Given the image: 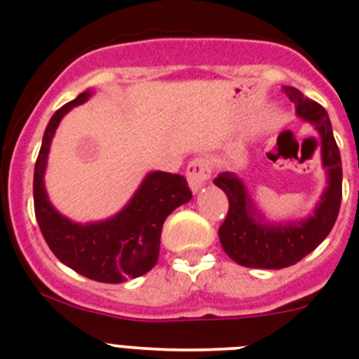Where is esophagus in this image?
<instances>
[{"mask_svg":"<svg viewBox=\"0 0 359 359\" xmlns=\"http://www.w3.org/2000/svg\"><path fill=\"white\" fill-rule=\"evenodd\" d=\"M186 177L187 182H189V187L193 191H198L205 186L207 179L210 177V164L209 161L203 159V157H198V159H193L186 168Z\"/></svg>","mask_w":359,"mask_h":359,"instance_id":"1","label":"esophagus"}]
</instances>
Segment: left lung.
Returning a JSON list of instances; mask_svg holds the SVG:
<instances>
[{
  "label": "left lung",
  "instance_id": "8db88e82",
  "mask_svg": "<svg viewBox=\"0 0 359 359\" xmlns=\"http://www.w3.org/2000/svg\"><path fill=\"white\" fill-rule=\"evenodd\" d=\"M283 92L296 106L297 116L310 122L320 136V156L327 173V187L306 219L271 225L253 205L239 177L225 172L214 179L229 198V214L219 226V241L226 255L239 266L253 269H283L294 266L327 237L338 217L341 202V159L330 116L316 100L294 86Z\"/></svg>",
  "mask_w": 359,
  "mask_h": 359
}]
</instances>
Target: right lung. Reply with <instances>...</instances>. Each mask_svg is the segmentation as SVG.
Here are the masks:
<instances>
[{
  "label": "right lung",
  "mask_w": 359,
  "mask_h": 359,
  "mask_svg": "<svg viewBox=\"0 0 359 359\" xmlns=\"http://www.w3.org/2000/svg\"><path fill=\"white\" fill-rule=\"evenodd\" d=\"M92 92H83L58 109L42 138L33 175V202L43 239L60 262L76 273L102 281L122 283L149 273L159 259L164 219L193 198L186 179L179 173L152 172L145 177L130 202L109 219L78 225L51 205L43 187L49 147L60 120Z\"/></svg>",
  "instance_id": "obj_1"
}]
</instances>
